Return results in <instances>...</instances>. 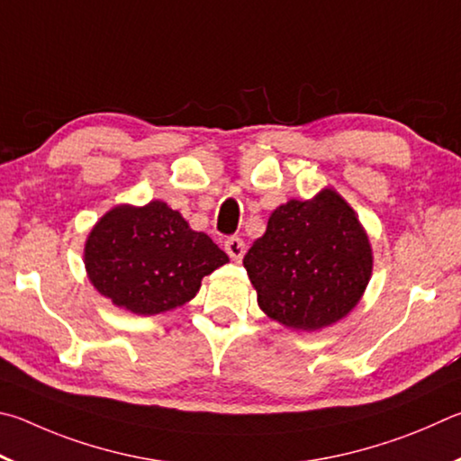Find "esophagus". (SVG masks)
Wrapping results in <instances>:
<instances>
[{"mask_svg":"<svg viewBox=\"0 0 461 461\" xmlns=\"http://www.w3.org/2000/svg\"><path fill=\"white\" fill-rule=\"evenodd\" d=\"M224 251L229 253V257L232 261H240L243 259V255H245V243H243V239H239V237H229L224 240Z\"/></svg>","mask_w":461,"mask_h":461,"instance_id":"34e87169","label":"esophagus"}]
</instances>
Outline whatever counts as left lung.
Listing matches in <instances>:
<instances>
[{"mask_svg":"<svg viewBox=\"0 0 461 461\" xmlns=\"http://www.w3.org/2000/svg\"><path fill=\"white\" fill-rule=\"evenodd\" d=\"M243 265L271 320L316 332L358 305L373 276V247L354 208L324 188L273 210Z\"/></svg>","mask_w":461,"mask_h":461,"instance_id":"1","label":"left lung"}]
</instances>
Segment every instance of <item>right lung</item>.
Wrapping results in <instances>:
<instances>
[{
	"mask_svg": "<svg viewBox=\"0 0 461 461\" xmlns=\"http://www.w3.org/2000/svg\"><path fill=\"white\" fill-rule=\"evenodd\" d=\"M83 257L96 292L137 316L180 308L229 263L212 239L161 200L113 206L88 232Z\"/></svg>",
	"mask_w": 461,
	"mask_h": 461,
	"instance_id": "right-lung-1",
	"label": "right lung"
}]
</instances>
